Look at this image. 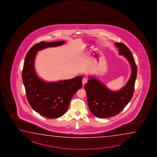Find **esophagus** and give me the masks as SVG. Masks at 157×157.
I'll use <instances>...</instances> for the list:
<instances>
[{
    "instance_id": "1",
    "label": "esophagus",
    "mask_w": 157,
    "mask_h": 157,
    "mask_svg": "<svg viewBox=\"0 0 157 157\" xmlns=\"http://www.w3.org/2000/svg\"><path fill=\"white\" fill-rule=\"evenodd\" d=\"M87 82V80L86 78H83L82 80L83 85H85Z\"/></svg>"
}]
</instances>
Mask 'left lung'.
<instances>
[{"mask_svg":"<svg viewBox=\"0 0 157 157\" xmlns=\"http://www.w3.org/2000/svg\"><path fill=\"white\" fill-rule=\"evenodd\" d=\"M115 44L119 48L120 55L124 56L129 61L132 73L126 86L117 92L109 90L96 78L89 77L85 86L88 105L90 112L99 118L119 114L130 101L134 93L137 69L132 54L124 43L117 42Z\"/></svg>","mask_w":157,"mask_h":157,"instance_id":"1","label":"left lung"}]
</instances>
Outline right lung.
Masks as SVG:
<instances>
[{
    "label": "right lung",
    "instance_id": "add662e5",
    "mask_svg": "<svg viewBox=\"0 0 157 157\" xmlns=\"http://www.w3.org/2000/svg\"><path fill=\"white\" fill-rule=\"evenodd\" d=\"M64 40L40 42L27 52L22 72L27 101L32 109L43 117L54 119L66 113L70 103L77 90L82 87L83 77L79 76L70 80L56 82H45L35 72L34 60L38 51L64 44Z\"/></svg>",
    "mask_w": 157,
    "mask_h": 157
}]
</instances>
